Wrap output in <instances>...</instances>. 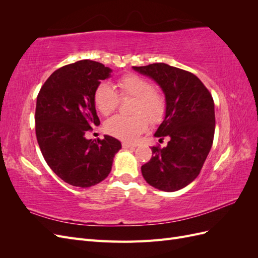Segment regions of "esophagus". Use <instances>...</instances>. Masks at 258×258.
Returning a JSON list of instances; mask_svg holds the SVG:
<instances>
[{
  "label": "esophagus",
  "mask_w": 258,
  "mask_h": 258,
  "mask_svg": "<svg viewBox=\"0 0 258 258\" xmlns=\"http://www.w3.org/2000/svg\"><path fill=\"white\" fill-rule=\"evenodd\" d=\"M121 145H122L123 148H135L136 147V145L131 144V143H128V142H122Z\"/></svg>",
  "instance_id": "1"
}]
</instances>
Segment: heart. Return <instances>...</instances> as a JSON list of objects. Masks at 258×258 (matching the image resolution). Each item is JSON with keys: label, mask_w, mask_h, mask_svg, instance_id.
Masks as SVG:
<instances>
[{"label": "heart", "mask_w": 258, "mask_h": 258, "mask_svg": "<svg viewBox=\"0 0 258 258\" xmlns=\"http://www.w3.org/2000/svg\"><path fill=\"white\" fill-rule=\"evenodd\" d=\"M117 92L105 83L99 84L93 91V103L102 115L112 114L119 105V99L135 98L131 116L117 115L104 123L107 135L126 142H135L152 123L163 119L167 111V101L163 93L153 87L146 77L127 73L116 82Z\"/></svg>", "instance_id": "obj_1"}]
</instances>
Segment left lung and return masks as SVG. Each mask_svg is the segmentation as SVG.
<instances>
[{
	"label": "left lung",
	"instance_id": "1",
	"mask_svg": "<svg viewBox=\"0 0 258 258\" xmlns=\"http://www.w3.org/2000/svg\"><path fill=\"white\" fill-rule=\"evenodd\" d=\"M152 77L165 92V119L155 134L166 147H152V158L141 167L145 181L163 191H175L190 184L204 167L215 130L214 101L196 75L166 63L134 67Z\"/></svg>",
	"mask_w": 258,
	"mask_h": 258
}]
</instances>
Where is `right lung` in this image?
<instances>
[{
  "label": "right lung",
  "mask_w": 258,
  "mask_h": 258,
  "mask_svg": "<svg viewBox=\"0 0 258 258\" xmlns=\"http://www.w3.org/2000/svg\"><path fill=\"white\" fill-rule=\"evenodd\" d=\"M112 70L92 60H81L56 70L38 92L35 134L45 161L61 179L76 187H90L111 172L121 148L118 140H87L99 126L93 91Z\"/></svg>",
  "instance_id": "1"
}]
</instances>
